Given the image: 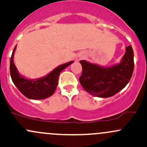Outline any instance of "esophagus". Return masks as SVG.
Instances as JSON below:
<instances>
[{
    "label": "esophagus",
    "mask_w": 147,
    "mask_h": 147,
    "mask_svg": "<svg viewBox=\"0 0 147 147\" xmlns=\"http://www.w3.org/2000/svg\"><path fill=\"white\" fill-rule=\"evenodd\" d=\"M83 58H84V55L83 54H79L77 55V57H76V61H79L80 60H81V59H83Z\"/></svg>",
    "instance_id": "obj_1"
}]
</instances>
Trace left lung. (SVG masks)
Segmentation results:
<instances>
[{"label":"left lung","instance_id":"8db88e82","mask_svg":"<svg viewBox=\"0 0 147 147\" xmlns=\"http://www.w3.org/2000/svg\"><path fill=\"white\" fill-rule=\"evenodd\" d=\"M83 68L79 81L85 90L102 98L116 94L127 86L134 71V53L131 45L126 47L121 61L104 67L86 60L80 61Z\"/></svg>","mask_w":147,"mask_h":147}]
</instances>
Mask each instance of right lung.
<instances>
[{
	"mask_svg": "<svg viewBox=\"0 0 147 147\" xmlns=\"http://www.w3.org/2000/svg\"><path fill=\"white\" fill-rule=\"evenodd\" d=\"M17 45L12 51L10 58V71L12 82L17 89L25 97L31 99H44L53 95L58 85L59 74L65 68L72 64L74 61L58 66L41 78L29 79L19 73L16 66L14 64V54Z\"/></svg>",
	"mask_w": 147,
	"mask_h": 147,
	"instance_id": "1",
	"label": "right lung"
}]
</instances>
